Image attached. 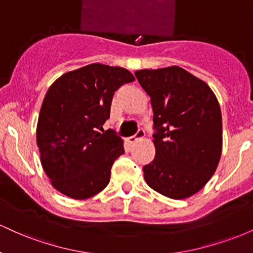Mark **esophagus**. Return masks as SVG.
<instances>
[{"label": "esophagus", "instance_id": "obj_1", "mask_svg": "<svg viewBox=\"0 0 253 253\" xmlns=\"http://www.w3.org/2000/svg\"><path fill=\"white\" fill-rule=\"evenodd\" d=\"M145 136V132L143 129H139L138 132H136V134L135 135H132V136H129V138H127V141H128L129 144H133V143H135L136 140H139V139H143Z\"/></svg>", "mask_w": 253, "mask_h": 253}]
</instances>
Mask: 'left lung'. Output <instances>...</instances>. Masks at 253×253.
Segmentation results:
<instances>
[{
	"mask_svg": "<svg viewBox=\"0 0 253 253\" xmlns=\"http://www.w3.org/2000/svg\"><path fill=\"white\" fill-rule=\"evenodd\" d=\"M151 97L156 156L144 178L162 195L193 196L215 172L222 151L221 109L207 83L179 66L135 71Z\"/></svg>",
	"mask_w": 253,
	"mask_h": 253,
	"instance_id": "obj_1",
	"label": "left lung"
}]
</instances>
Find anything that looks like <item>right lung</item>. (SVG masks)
<instances>
[{
	"label": "right lung",
	"instance_id": "add662e5",
	"mask_svg": "<svg viewBox=\"0 0 253 253\" xmlns=\"http://www.w3.org/2000/svg\"><path fill=\"white\" fill-rule=\"evenodd\" d=\"M135 78L126 69L94 63L69 71L48 88L37 125L42 169L64 195L85 200L109 183L124 140L103 130L114 92Z\"/></svg>",
	"mask_w": 253,
	"mask_h": 253
}]
</instances>
